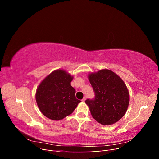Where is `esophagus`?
Masks as SVG:
<instances>
[{"label": "esophagus", "instance_id": "esophagus-1", "mask_svg": "<svg viewBox=\"0 0 159 159\" xmlns=\"http://www.w3.org/2000/svg\"><path fill=\"white\" fill-rule=\"evenodd\" d=\"M85 99H86V97H84L82 99H81V101H82V102H85Z\"/></svg>", "mask_w": 159, "mask_h": 159}]
</instances>
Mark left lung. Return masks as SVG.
Returning <instances> with one entry per match:
<instances>
[{"mask_svg": "<svg viewBox=\"0 0 159 159\" xmlns=\"http://www.w3.org/2000/svg\"><path fill=\"white\" fill-rule=\"evenodd\" d=\"M88 79L95 98L88 99L85 103L92 117L104 125L117 122L125 114L129 103L125 84L119 75L107 69L89 74Z\"/></svg>", "mask_w": 159, "mask_h": 159, "instance_id": "1", "label": "left lung"}]
</instances>
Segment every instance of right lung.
Segmentation results:
<instances>
[{"instance_id": "right-lung-1", "label": "right lung", "mask_w": 159, "mask_h": 159, "mask_svg": "<svg viewBox=\"0 0 159 159\" xmlns=\"http://www.w3.org/2000/svg\"><path fill=\"white\" fill-rule=\"evenodd\" d=\"M72 80L73 76L65 70H57L42 80L36 89V101L44 116L59 121L73 113L81 101L75 98Z\"/></svg>"}]
</instances>
